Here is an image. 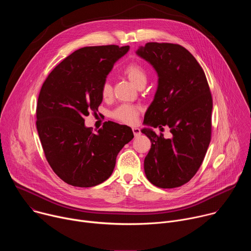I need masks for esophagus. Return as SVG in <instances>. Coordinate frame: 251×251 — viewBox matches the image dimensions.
Wrapping results in <instances>:
<instances>
[{
    "mask_svg": "<svg viewBox=\"0 0 251 251\" xmlns=\"http://www.w3.org/2000/svg\"><path fill=\"white\" fill-rule=\"evenodd\" d=\"M132 131H133V133H134V136H135V137H137V136H139V135L141 134L140 129H139L138 127H133V128H132Z\"/></svg>",
    "mask_w": 251,
    "mask_h": 251,
    "instance_id": "1",
    "label": "esophagus"
}]
</instances>
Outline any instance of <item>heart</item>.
<instances>
[{"instance_id":"obj_1","label":"heart","mask_w":251,"mask_h":251,"mask_svg":"<svg viewBox=\"0 0 251 251\" xmlns=\"http://www.w3.org/2000/svg\"><path fill=\"white\" fill-rule=\"evenodd\" d=\"M124 74L128 77V79L138 88L145 86L147 83V73L145 68L139 63H130L125 69ZM112 93V86L108 80L103 82L101 86V94L104 98L109 97ZM139 113V108L134 105L130 104H122L118 106L117 108L111 113V116L123 123L133 124L136 121V118Z\"/></svg>"}]
</instances>
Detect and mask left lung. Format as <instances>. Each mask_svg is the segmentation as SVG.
Masks as SVG:
<instances>
[{"label":"left lung","instance_id":"8db88e82","mask_svg":"<svg viewBox=\"0 0 251 251\" xmlns=\"http://www.w3.org/2000/svg\"><path fill=\"white\" fill-rule=\"evenodd\" d=\"M136 54L149 62L158 75V87L148 107L141 132L152 145L144 161L148 181L162 189L188 183L200 169L211 133L212 99L201 66L180 45L148 43ZM169 126L166 139L152 127Z\"/></svg>","mask_w":251,"mask_h":251}]
</instances>
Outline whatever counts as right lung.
Wrapping results in <instances>:
<instances>
[{
    "label": "right lung",
    "mask_w": 251,
    "mask_h": 251,
    "mask_svg": "<svg viewBox=\"0 0 251 251\" xmlns=\"http://www.w3.org/2000/svg\"><path fill=\"white\" fill-rule=\"evenodd\" d=\"M129 46L86 47L63 59L44 82L37 104V129L46 158L63 182L97 186L113 173L116 157L134 135L130 127L106 122L93 133L84 124L98 111L101 86Z\"/></svg>",
    "instance_id": "1"
}]
</instances>
